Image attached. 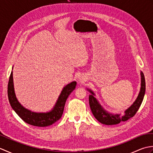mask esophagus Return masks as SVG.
<instances>
[{"mask_svg":"<svg viewBox=\"0 0 153 153\" xmlns=\"http://www.w3.org/2000/svg\"><path fill=\"white\" fill-rule=\"evenodd\" d=\"M80 81H81V82H82V79H80Z\"/></svg>","mask_w":153,"mask_h":153,"instance_id":"esophagus-1","label":"esophagus"}]
</instances>
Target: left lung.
I'll use <instances>...</instances> for the list:
<instances>
[{"mask_svg": "<svg viewBox=\"0 0 153 153\" xmlns=\"http://www.w3.org/2000/svg\"><path fill=\"white\" fill-rule=\"evenodd\" d=\"M141 87L137 98L134 103L128 109L126 110L125 115L122 116L120 114L114 115L104 110L102 107H101V106L99 105V103L97 102V99L94 97V93L91 91L89 90V91L92 94V95H89V97L90 108L95 118L99 122L106 125H115L118 124V123L122 121H126V120L130 119L132 117L134 116L141 105L145 93V79L143 73L141 72Z\"/></svg>", "mask_w": 153, "mask_h": 153, "instance_id": "left-lung-1", "label": "left lung"}]
</instances>
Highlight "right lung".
Segmentation results:
<instances>
[{
  "instance_id": "add662e5",
  "label": "right lung",
  "mask_w": 153,
  "mask_h": 153,
  "mask_svg": "<svg viewBox=\"0 0 153 153\" xmlns=\"http://www.w3.org/2000/svg\"><path fill=\"white\" fill-rule=\"evenodd\" d=\"M76 82H73L64 87L60 97H58L56 105L51 112L47 113L33 112L23 107L16 99L12 71L8 84V97L13 110L25 122L34 126L46 127L52 125L61 118L63 114L65 103L68 96L76 88Z\"/></svg>"
}]
</instances>
